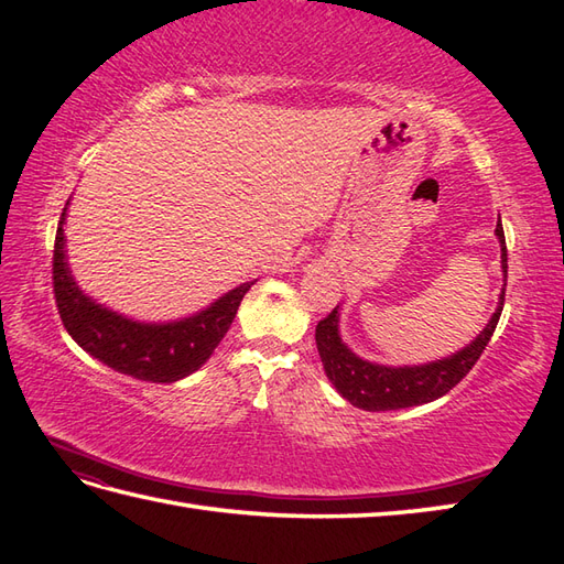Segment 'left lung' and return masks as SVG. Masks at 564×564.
Returning <instances> with one entry per match:
<instances>
[{"label": "left lung", "mask_w": 564, "mask_h": 564, "mask_svg": "<svg viewBox=\"0 0 564 564\" xmlns=\"http://www.w3.org/2000/svg\"><path fill=\"white\" fill-rule=\"evenodd\" d=\"M495 232L501 245V269L507 275V239L501 220H497ZM501 307H505V289H501L492 319L487 322V327L477 334L473 344H467L458 354L424 366L390 368L358 358L339 337V305L325 319L317 322L315 341L325 373L344 400H349L358 410L366 412L404 410V406L426 404L443 398L470 373L477 358L482 356L485 346L492 339Z\"/></svg>", "instance_id": "obj_1"}]
</instances>
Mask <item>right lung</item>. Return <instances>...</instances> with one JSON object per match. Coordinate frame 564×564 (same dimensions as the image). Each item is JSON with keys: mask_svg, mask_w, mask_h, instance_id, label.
<instances>
[{"mask_svg": "<svg viewBox=\"0 0 564 564\" xmlns=\"http://www.w3.org/2000/svg\"><path fill=\"white\" fill-rule=\"evenodd\" d=\"M65 213L67 206L63 208L55 235L53 291L59 319L69 337L118 373L148 382L182 380L206 364L230 329L237 307L254 281L237 285L194 317L166 322V325L133 322L94 303L77 289L65 259Z\"/></svg>", "mask_w": 564, "mask_h": 564, "instance_id": "1", "label": "right lung"}]
</instances>
